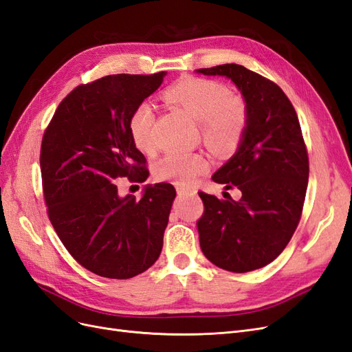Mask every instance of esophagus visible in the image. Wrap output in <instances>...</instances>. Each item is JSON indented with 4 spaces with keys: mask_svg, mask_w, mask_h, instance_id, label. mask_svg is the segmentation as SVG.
Wrapping results in <instances>:
<instances>
[{
    "mask_svg": "<svg viewBox=\"0 0 352 352\" xmlns=\"http://www.w3.org/2000/svg\"><path fill=\"white\" fill-rule=\"evenodd\" d=\"M176 189H177V194L179 195H195L197 194L194 189L185 188V186H176Z\"/></svg>",
    "mask_w": 352,
    "mask_h": 352,
    "instance_id": "obj_1",
    "label": "esophagus"
}]
</instances>
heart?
I'll use <instances>...</instances> for the list:
<instances>
[{
    "label": "heart",
    "instance_id": "heart-1",
    "mask_svg": "<svg viewBox=\"0 0 352 352\" xmlns=\"http://www.w3.org/2000/svg\"><path fill=\"white\" fill-rule=\"evenodd\" d=\"M166 98L201 123L202 140L214 151L229 153L241 142L248 123L247 105L223 83L186 78L173 85ZM154 124V107L150 102H141L129 119V132L135 145L145 154H154L158 148ZM208 167V158L202 153H170L160 160L155 173L162 180L189 186Z\"/></svg>",
    "mask_w": 352,
    "mask_h": 352
}]
</instances>
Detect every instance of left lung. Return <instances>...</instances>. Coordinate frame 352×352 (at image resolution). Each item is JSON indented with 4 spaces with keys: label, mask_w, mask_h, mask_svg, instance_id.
<instances>
[{
    "label": "left lung",
    "mask_w": 352,
    "mask_h": 352,
    "mask_svg": "<svg viewBox=\"0 0 352 352\" xmlns=\"http://www.w3.org/2000/svg\"><path fill=\"white\" fill-rule=\"evenodd\" d=\"M195 72L232 80L248 111L235 154L211 176L225 189L238 188L242 198L199 192L206 207L198 221L201 250L223 270H257L279 257L301 217L308 184L301 126L278 85L247 67L221 65Z\"/></svg>",
    "instance_id": "left-lung-1"
}]
</instances>
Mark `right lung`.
I'll return each mask as SVG.
<instances>
[{
    "label": "right lung",
    "mask_w": 352,
    "mask_h": 352,
    "mask_svg": "<svg viewBox=\"0 0 352 352\" xmlns=\"http://www.w3.org/2000/svg\"><path fill=\"white\" fill-rule=\"evenodd\" d=\"M166 73L111 74L80 85L63 100L42 138L41 175L48 217L60 241L85 269L131 279L160 257L173 185H145L141 199L120 197L119 177L146 180L129 119Z\"/></svg>",
    "instance_id": "obj_1"
}]
</instances>
